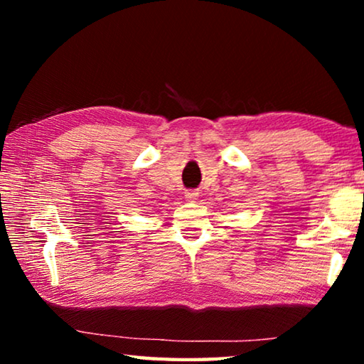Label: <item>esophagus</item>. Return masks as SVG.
<instances>
[{"mask_svg":"<svg viewBox=\"0 0 364 364\" xmlns=\"http://www.w3.org/2000/svg\"><path fill=\"white\" fill-rule=\"evenodd\" d=\"M199 197V193L197 191H188L186 193V200H196Z\"/></svg>","mask_w":364,"mask_h":364,"instance_id":"1","label":"esophagus"}]
</instances>
